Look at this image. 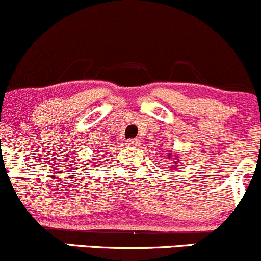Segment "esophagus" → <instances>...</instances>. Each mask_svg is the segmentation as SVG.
Listing matches in <instances>:
<instances>
[{
    "label": "esophagus",
    "mask_w": 261,
    "mask_h": 261,
    "mask_svg": "<svg viewBox=\"0 0 261 261\" xmlns=\"http://www.w3.org/2000/svg\"><path fill=\"white\" fill-rule=\"evenodd\" d=\"M139 139L137 138H133V139H128L127 141V144L129 145V147H137V145H139Z\"/></svg>",
    "instance_id": "esophagus-1"
}]
</instances>
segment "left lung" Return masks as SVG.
Masks as SVG:
<instances>
[{
  "label": "left lung",
  "mask_w": 261,
  "mask_h": 261,
  "mask_svg": "<svg viewBox=\"0 0 261 261\" xmlns=\"http://www.w3.org/2000/svg\"><path fill=\"white\" fill-rule=\"evenodd\" d=\"M174 161H176V159H174Z\"/></svg>",
  "instance_id": "obj_1"
}]
</instances>
